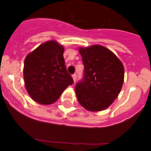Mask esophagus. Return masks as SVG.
I'll use <instances>...</instances> for the list:
<instances>
[{
  "instance_id": "1",
  "label": "esophagus",
  "mask_w": 151,
  "mask_h": 151,
  "mask_svg": "<svg viewBox=\"0 0 151 151\" xmlns=\"http://www.w3.org/2000/svg\"><path fill=\"white\" fill-rule=\"evenodd\" d=\"M72 78H73V80H74V83H75L76 80H77V75H76L75 74H73V75H72Z\"/></svg>"
}]
</instances>
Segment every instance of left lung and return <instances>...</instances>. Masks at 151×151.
Listing matches in <instances>:
<instances>
[{"mask_svg":"<svg viewBox=\"0 0 151 151\" xmlns=\"http://www.w3.org/2000/svg\"><path fill=\"white\" fill-rule=\"evenodd\" d=\"M84 76L77 83L75 92L80 104L88 110H104L121 92L124 67L116 55L101 45L80 47Z\"/></svg>","mask_w":151,"mask_h":151,"instance_id":"left-lung-1","label":"left lung"}]
</instances>
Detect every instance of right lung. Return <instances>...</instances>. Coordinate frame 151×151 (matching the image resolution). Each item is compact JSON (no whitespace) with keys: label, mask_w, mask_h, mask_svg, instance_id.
<instances>
[{"label":"right lung","mask_w":151,"mask_h":151,"mask_svg":"<svg viewBox=\"0 0 151 151\" xmlns=\"http://www.w3.org/2000/svg\"><path fill=\"white\" fill-rule=\"evenodd\" d=\"M64 47L56 41H48L26 56L23 76L32 99L42 104L55 102L74 81L67 72L63 58Z\"/></svg>","instance_id":"right-lung-1"}]
</instances>
